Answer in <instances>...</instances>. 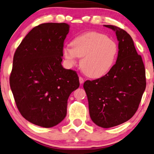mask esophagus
Returning <instances> with one entry per match:
<instances>
[{
    "mask_svg": "<svg viewBox=\"0 0 154 154\" xmlns=\"http://www.w3.org/2000/svg\"><path fill=\"white\" fill-rule=\"evenodd\" d=\"M79 83H80V84H84V78H82V77H79Z\"/></svg>",
    "mask_w": 154,
    "mask_h": 154,
    "instance_id": "34e87169",
    "label": "esophagus"
}]
</instances>
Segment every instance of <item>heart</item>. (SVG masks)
I'll return each instance as SVG.
<instances>
[{
	"mask_svg": "<svg viewBox=\"0 0 154 154\" xmlns=\"http://www.w3.org/2000/svg\"><path fill=\"white\" fill-rule=\"evenodd\" d=\"M72 45L63 48V55L70 66L82 58L80 66L87 76L97 79L110 72L116 63L118 46L116 41L104 34L88 32L75 37Z\"/></svg>",
	"mask_w": 154,
	"mask_h": 154,
	"instance_id": "obj_1",
	"label": "heart"
}]
</instances>
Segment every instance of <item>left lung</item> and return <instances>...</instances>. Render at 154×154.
<instances>
[{
    "label": "left lung",
    "instance_id": "8db88e82",
    "mask_svg": "<svg viewBox=\"0 0 154 154\" xmlns=\"http://www.w3.org/2000/svg\"><path fill=\"white\" fill-rule=\"evenodd\" d=\"M113 29L118 41L116 63L105 76L84 84L92 121L102 128H111L128 121L136 113L146 88L145 69L134 41L120 27Z\"/></svg>",
    "mask_w": 154,
    "mask_h": 154
}]
</instances>
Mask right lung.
I'll use <instances>...</instances> for the list:
<instances>
[{"label": "right lung", "mask_w": 154, "mask_h": 154, "mask_svg": "<svg viewBox=\"0 0 154 154\" xmlns=\"http://www.w3.org/2000/svg\"><path fill=\"white\" fill-rule=\"evenodd\" d=\"M69 28L65 23L34 27L14 55L10 84L16 104L26 120L41 127L65 118L68 97L79 86L76 72L61 65Z\"/></svg>", "instance_id": "right-lung-1"}]
</instances>
